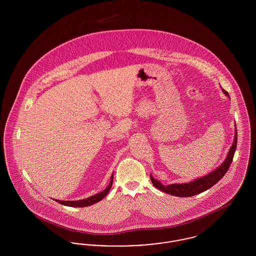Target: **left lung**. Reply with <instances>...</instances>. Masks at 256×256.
<instances>
[{"instance_id":"left-lung-1","label":"left lung","mask_w":256,"mask_h":256,"mask_svg":"<svg viewBox=\"0 0 256 256\" xmlns=\"http://www.w3.org/2000/svg\"><path fill=\"white\" fill-rule=\"evenodd\" d=\"M222 92L226 96L230 97L228 93L226 90L222 89ZM236 146H237V130L235 128L234 141L232 143L230 150H228L226 158L224 159V161L222 163V165H220L219 167L213 170L212 172L188 183H174L170 185H163L162 183L159 182L158 180L154 178V176L152 174H150V180L158 189L161 190L162 192L170 194V195L182 196V198L198 195L200 193L206 191L207 189L211 188L226 174V172L228 170V168L232 163L233 156H234V154L236 150Z\"/></svg>"}]
</instances>
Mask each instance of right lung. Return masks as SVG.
Masks as SVG:
<instances>
[{"instance_id":"obj_1","label":"right lung","mask_w":256,"mask_h":256,"mask_svg":"<svg viewBox=\"0 0 256 256\" xmlns=\"http://www.w3.org/2000/svg\"><path fill=\"white\" fill-rule=\"evenodd\" d=\"M112 182H113V174L111 176V178H110V184H108V186L104 191L98 193L96 195L89 196V198H87L86 200H54L58 202L60 204L66 206H92V204H97L98 202L102 200L108 194L110 188H111V186H112Z\"/></svg>"}]
</instances>
